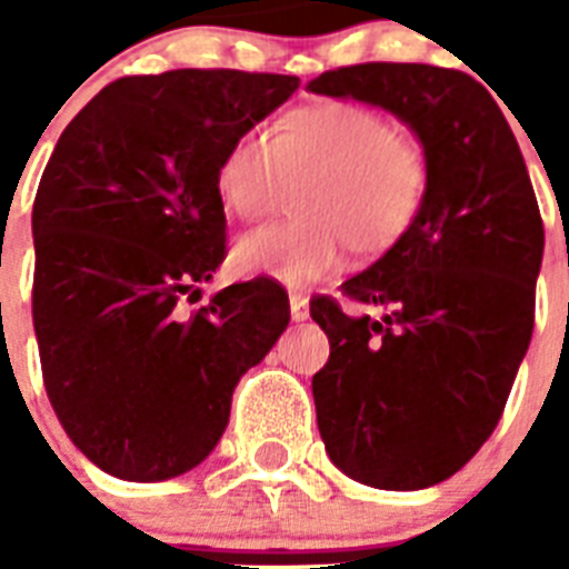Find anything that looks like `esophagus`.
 <instances>
[{"label": "esophagus", "mask_w": 569, "mask_h": 569, "mask_svg": "<svg viewBox=\"0 0 569 569\" xmlns=\"http://www.w3.org/2000/svg\"><path fill=\"white\" fill-rule=\"evenodd\" d=\"M289 310H292V321H307L310 319V298L303 292L289 295Z\"/></svg>", "instance_id": "34e87169"}]
</instances>
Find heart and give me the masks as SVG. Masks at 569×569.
<instances>
[{
	"instance_id": "1",
	"label": "heart",
	"mask_w": 569,
	"mask_h": 569,
	"mask_svg": "<svg viewBox=\"0 0 569 569\" xmlns=\"http://www.w3.org/2000/svg\"><path fill=\"white\" fill-rule=\"evenodd\" d=\"M214 189L223 212L262 221L295 189V218L241 236L232 262L244 274L307 286L348 257H378L422 212L428 164L380 111L325 100L289 111L266 138L241 136L223 153Z\"/></svg>"
}]
</instances>
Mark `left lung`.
Instances as JSON below:
<instances>
[{"mask_svg":"<svg viewBox=\"0 0 569 569\" xmlns=\"http://www.w3.org/2000/svg\"><path fill=\"white\" fill-rule=\"evenodd\" d=\"M307 91L396 114L422 144L428 191L413 227L342 283L378 307L310 303L330 339L312 378L330 460L378 490L451 478L493 433L529 351L543 221L499 102L460 70L355 64Z\"/></svg>","mask_w":569,"mask_h":569,"instance_id":"8db88e82","label":"left lung"}]
</instances>
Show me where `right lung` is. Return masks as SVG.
<instances>
[{"mask_svg":"<svg viewBox=\"0 0 569 569\" xmlns=\"http://www.w3.org/2000/svg\"><path fill=\"white\" fill-rule=\"evenodd\" d=\"M298 76L168 70L102 88L40 177L34 337L47 396L84 458L123 481L203 463L232 389L289 325L268 277L200 301L223 262L214 173L227 147L280 109Z\"/></svg>","mask_w":569,"mask_h":569,"instance_id":"right-lung-1","label":"right lung"}]
</instances>
